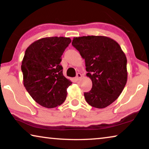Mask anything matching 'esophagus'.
<instances>
[{
  "label": "esophagus",
  "instance_id": "1",
  "mask_svg": "<svg viewBox=\"0 0 149 149\" xmlns=\"http://www.w3.org/2000/svg\"><path fill=\"white\" fill-rule=\"evenodd\" d=\"M81 77H82V75L79 74V73H78L76 75V77H75V79H76V81H79L81 79Z\"/></svg>",
  "mask_w": 149,
  "mask_h": 149
}]
</instances>
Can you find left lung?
Wrapping results in <instances>:
<instances>
[{
	"label": "left lung",
	"instance_id": "1",
	"mask_svg": "<svg viewBox=\"0 0 149 149\" xmlns=\"http://www.w3.org/2000/svg\"><path fill=\"white\" fill-rule=\"evenodd\" d=\"M72 45L85 59L93 87L85 93L87 102L93 107L104 108L116 100L127 79V58L121 47L106 36L74 37Z\"/></svg>",
	"mask_w": 149,
	"mask_h": 149
}]
</instances>
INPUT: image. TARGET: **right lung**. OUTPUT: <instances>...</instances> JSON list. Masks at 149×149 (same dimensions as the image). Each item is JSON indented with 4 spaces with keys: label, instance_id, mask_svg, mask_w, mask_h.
<instances>
[{
    "label": "right lung",
    "instance_id": "right-lung-1",
    "mask_svg": "<svg viewBox=\"0 0 149 149\" xmlns=\"http://www.w3.org/2000/svg\"><path fill=\"white\" fill-rule=\"evenodd\" d=\"M69 37L40 39L27 48L21 68L27 91L35 102L47 108L62 104L72 84L63 75L62 55L71 42Z\"/></svg>",
    "mask_w": 149,
    "mask_h": 149
}]
</instances>
